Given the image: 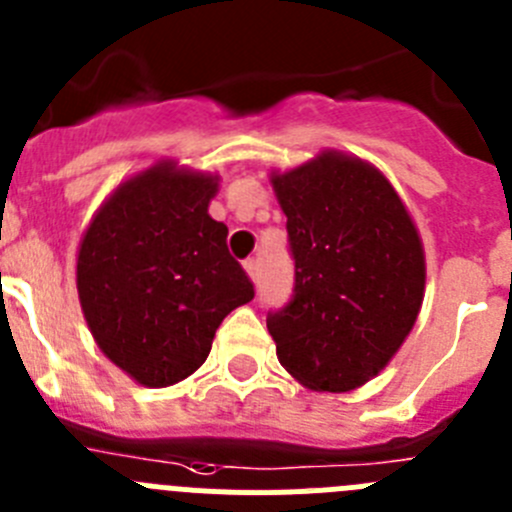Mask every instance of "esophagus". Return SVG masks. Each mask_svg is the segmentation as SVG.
Instances as JSON below:
<instances>
[{
    "label": "esophagus",
    "instance_id": "esophagus-1",
    "mask_svg": "<svg viewBox=\"0 0 512 512\" xmlns=\"http://www.w3.org/2000/svg\"><path fill=\"white\" fill-rule=\"evenodd\" d=\"M245 270H247V275H250V278L257 283V270H260V267H257L255 257H247V260H245Z\"/></svg>",
    "mask_w": 512,
    "mask_h": 512
}]
</instances>
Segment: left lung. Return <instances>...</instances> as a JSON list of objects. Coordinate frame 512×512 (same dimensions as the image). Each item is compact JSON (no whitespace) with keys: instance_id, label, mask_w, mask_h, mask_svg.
<instances>
[{"instance_id":"1","label":"left lung","mask_w":512,"mask_h":512,"mask_svg":"<svg viewBox=\"0 0 512 512\" xmlns=\"http://www.w3.org/2000/svg\"><path fill=\"white\" fill-rule=\"evenodd\" d=\"M272 186L295 265L293 295L267 313L278 361L310 389L351 391L389 364L417 321V227L374 166L331 151Z\"/></svg>"}]
</instances>
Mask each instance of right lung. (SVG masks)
<instances>
[{
    "label": "right lung",
    "instance_id": "right-lung-1",
    "mask_svg": "<svg viewBox=\"0 0 512 512\" xmlns=\"http://www.w3.org/2000/svg\"><path fill=\"white\" fill-rule=\"evenodd\" d=\"M212 176L159 164L126 181L90 222L78 293L100 351L143 386H169L207 361L219 323L255 298L207 214Z\"/></svg>",
    "mask_w": 512,
    "mask_h": 512
}]
</instances>
